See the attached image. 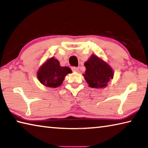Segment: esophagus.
<instances>
[{
    "label": "esophagus",
    "instance_id": "esophagus-1",
    "mask_svg": "<svg viewBox=\"0 0 148 148\" xmlns=\"http://www.w3.org/2000/svg\"><path fill=\"white\" fill-rule=\"evenodd\" d=\"M72 71H73L74 72H79V69L78 67L74 66V67H72Z\"/></svg>",
    "mask_w": 148,
    "mask_h": 148
}]
</instances>
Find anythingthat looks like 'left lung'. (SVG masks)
Segmentation results:
<instances>
[{"instance_id": "8db88e82", "label": "left lung", "mask_w": 148, "mask_h": 148, "mask_svg": "<svg viewBox=\"0 0 148 148\" xmlns=\"http://www.w3.org/2000/svg\"><path fill=\"white\" fill-rule=\"evenodd\" d=\"M84 65L86 71L83 76L90 87L104 88L108 86L110 80L113 79V69L106 62L96 55L92 54L85 62Z\"/></svg>"}]
</instances>
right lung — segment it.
I'll list each match as a JSON object with an SVG mask.
<instances>
[{"label":"right lung","mask_w":148,"mask_h":148,"mask_svg":"<svg viewBox=\"0 0 148 148\" xmlns=\"http://www.w3.org/2000/svg\"><path fill=\"white\" fill-rule=\"evenodd\" d=\"M72 73L68 66H61L59 61L52 57L42 64L37 72V78L43 86L56 88L61 86L64 77Z\"/></svg>","instance_id":"1"}]
</instances>
